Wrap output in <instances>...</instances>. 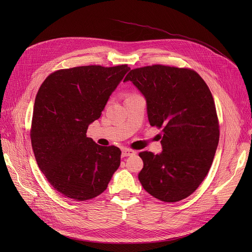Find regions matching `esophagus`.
<instances>
[{
    "mask_svg": "<svg viewBox=\"0 0 252 252\" xmlns=\"http://www.w3.org/2000/svg\"><path fill=\"white\" fill-rule=\"evenodd\" d=\"M134 154H136V151H134V150L128 149V148H124V149H123V156H124V157L131 156V155H134Z\"/></svg>",
    "mask_w": 252,
    "mask_h": 252,
    "instance_id": "esophagus-1",
    "label": "esophagus"
}]
</instances>
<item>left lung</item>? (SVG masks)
<instances>
[{"mask_svg": "<svg viewBox=\"0 0 252 252\" xmlns=\"http://www.w3.org/2000/svg\"><path fill=\"white\" fill-rule=\"evenodd\" d=\"M130 81L146 98L150 126L162 128V152L139 153L143 188L164 202L190 196L213 164L220 140L216 104L203 78L190 68L149 65L131 69Z\"/></svg>", "mask_w": 252, "mask_h": 252, "instance_id": "1", "label": "left lung"}]
</instances>
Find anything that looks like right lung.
I'll list each match as a JSON object with an SVG mask.
<instances>
[{"mask_svg": "<svg viewBox=\"0 0 252 252\" xmlns=\"http://www.w3.org/2000/svg\"><path fill=\"white\" fill-rule=\"evenodd\" d=\"M126 64L78 66L51 73L39 88L31 128L38 168L64 197L86 201L107 189L122 151L100 146L86 133L101 116Z\"/></svg>", "mask_w": 252, "mask_h": 252, "instance_id": "obj_1", "label": "right lung"}]
</instances>
